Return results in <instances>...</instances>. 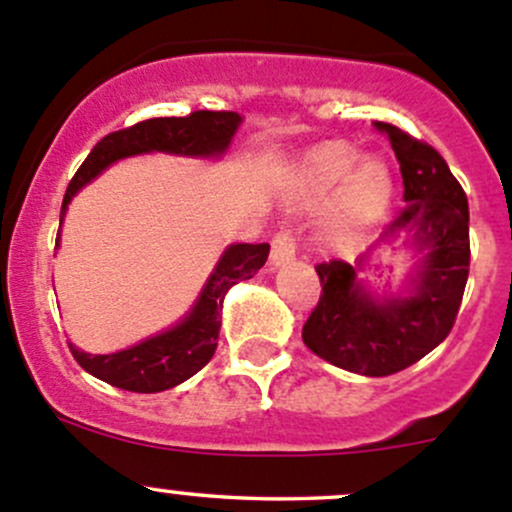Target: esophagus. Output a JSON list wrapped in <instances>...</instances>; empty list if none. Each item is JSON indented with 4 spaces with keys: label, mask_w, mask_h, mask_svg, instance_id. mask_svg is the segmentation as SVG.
<instances>
[{
    "label": "esophagus",
    "mask_w": 512,
    "mask_h": 512,
    "mask_svg": "<svg viewBox=\"0 0 512 512\" xmlns=\"http://www.w3.org/2000/svg\"><path fill=\"white\" fill-rule=\"evenodd\" d=\"M294 252H297V240H294L292 230L282 227V230L275 235V240H272V252H270L272 267H280L285 265V262H292Z\"/></svg>",
    "instance_id": "esophagus-1"
}]
</instances>
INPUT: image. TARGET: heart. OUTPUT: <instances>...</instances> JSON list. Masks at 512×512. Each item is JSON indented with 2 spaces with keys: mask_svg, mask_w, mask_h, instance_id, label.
<instances>
[{
  "mask_svg": "<svg viewBox=\"0 0 512 512\" xmlns=\"http://www.w3.org/2000/svg\"><path fill=\"white\" fill-rule=\"evenodd\" d=\"M394 198V180L381 160H361L359 148L349 143H322L302 156L287 188L294 210L324 208L319 237L327 247L349 250L364 240L384 218Z\"/></svg>",
  "mask_w": 512,
  "mask_h": 512,
  "instance_id": "heart-1",
  "label": "heart"
}]
</instances>
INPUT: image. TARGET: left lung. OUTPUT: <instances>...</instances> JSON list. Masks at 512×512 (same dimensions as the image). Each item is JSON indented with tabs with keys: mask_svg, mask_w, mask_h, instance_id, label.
Returning a JSON list of instances; mask_svg holds the SVG:
<instances>
[{
	"mask_svg": "<svg viewBox=\"0 0 512 512\" xmlns=\"http://www.w3.org/2000/svg\"><path fill=\"white\" fill-rule=\"evenodd\" d=\"M389 136L404 178L406 208L379 242L409 235L423 252L409 294L366 292L361 257L356 265L329 260L317 265L322 294L302 327L314 354L361 376H389L416 364L453 329L471 267L468 198L441 153L391 123H374Z\"/></svg>",
	"mask_w": 512,
	"mask_h": 512,
	"instance_id": "obj_1",
	"label": "left lung"
}]
</instances>
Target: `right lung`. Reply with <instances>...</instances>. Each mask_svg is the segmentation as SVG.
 <instances>
[{
  "mask_svg": "<svg viewBox=\"0 0 512 512\" xmlns=\"http://www.w3.org/2000/svg\"><path fill=\"white\" fill-rule=\"evenodd\" d=\"M240 123V113L235 111H193L178 118H148L131 128L108 133L96 143L94 151L71 178L61 203V223L71 198L116 160L153 151L198 158L223 156ZM267 255H270L267 242L230 245L205 282L198 302L168 332L143 339L136 347L121 349L116 354H86L69 344L71 354L91 376L136 394H156L183 384L213 359L227 289L257 275V270L267 262Z\"/></svg>",
  "mask_w": 512,
  "mask_h": 512,
  "instance_id": "obj_1",
  "label": "right lung"
}]
</instances>
